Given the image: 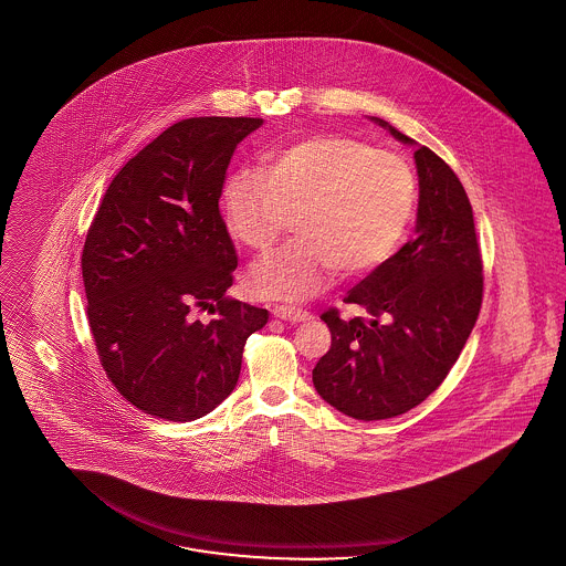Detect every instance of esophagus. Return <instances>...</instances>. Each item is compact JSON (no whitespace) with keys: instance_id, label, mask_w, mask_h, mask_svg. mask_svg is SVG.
I'll list each match as a JSON object with an SVG mask.
<instances>
[{"instance_id":"obj_1","label":"esophagus","mask_w":566,"mask_h":566,"mask_svg":"<svg viewBox=\"0 0 566 566\" xmlns=\"http://www.w3.org/2000/svg\"><path fill=\"white\" fill-rule=\"evenodd\" d=\"M273 317L286 319V322H305V319L312 317V314L305 312V310H296L293 305H275L273 307Z\"/></svg>"}]
</instances>
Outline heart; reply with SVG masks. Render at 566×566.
<instances>
[{"label": "heart", "instance_id": "b5f03b06", "mask_svg": "<svg viewBox=\"0 0 566 566\" xmlns=\"http://www.w3.org/2000/svg\"><path fill=\"white\" fill-rule=\"evenodd\" d=\"M415 203L407 159L340 135L294 140L223 187L227 227L254 252L272 249L296 214L298 238L249 277L252 293L286 301L319 293L339 270H377L398 249Z\"/></svg>", "mask_w": 566, "mask_h": 566}]
</instances>
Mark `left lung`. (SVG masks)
Returning a JSON list of instances; mask_svg holds the SVG:
<instances>
[{
	"instance_id": "1",
	"label": "left lung",
	"mask_w": 566,
	"mask_h": 566,
	"mask_svg": "<svg viewBox=\"0 0 566 566\" xmlns=\"http://www.w3.org/2000/svg\"><path fill=\"white\" fill-rule=\"evenodd\" d=\"M402 143L412 138L373 117ZM417 235L345 303L370 317L340 319L331 307V349L317 360V394L343 415L379 421L421 405L451 373L482 307V254L472 203L451 166L430 147L415 151Z\"/></svg>"
}]
</instances>
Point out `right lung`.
<instances>
[{"instance_id": "obj_1", "label": "right lung", "mask_w": 566, "mask_h": 566, "mask_svg": "<svg viewBox=\"0 0 566 566\" xmlns=\"http://www.w3.org/2000/svg\"><path fill=\"white\" fill-rule=\"evenodd\" d=\"M261 124H172L124 164L92 219L82 277L96 354L115 389L158 419L182 423L219 407L247 339L270 319L226 294L238 256L219 212L233 151Z\"/></svg>"}]
</instances>
